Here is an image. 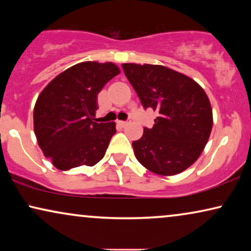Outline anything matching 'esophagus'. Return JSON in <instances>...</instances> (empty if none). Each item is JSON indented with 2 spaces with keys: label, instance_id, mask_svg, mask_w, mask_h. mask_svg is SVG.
Segmentation results:
<instances>
[{
  "label": "esophagus",
  "instance_id": "esophagus-1",
  "mask_svg": "<svg viewBox=\"0 0 251 251\" xmlns=\"http://www.w3.org/2000/svg\"><path fill=\"white\" fill-rule=\"evenodd\" d=\"M118 123H119V125L121 126H128V125H129L130 121H119Z\"/></svg>",
  "mask_w": 251,
  "mask_h": 251
}]
</instances>
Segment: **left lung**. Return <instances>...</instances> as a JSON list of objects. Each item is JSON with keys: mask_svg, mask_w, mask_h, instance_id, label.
Instances as JSON below:
<instances>
[{"mask_svg": "<svg viewBox=\"0 0 251 251\" xmlns=\"http://www.w3.org/2000/svg\"><path fill=\"white\" fill-rule=\"evenodd\" d=\"M144 108L159 112L153 128L132 143L137 160L161 176L186 170L201 155L212 129V109L203 89L186 75L161 65L122 64Z\"/></svg>", "mask_w": 251, "mask_h": 251, "instance_id": "left-lung-1", "label": "left lung"}]
</instances>
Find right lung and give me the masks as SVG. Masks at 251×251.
<instances>
[{
	"label": "right lung",
	"mask_w": 251,
	"mask_h": 251,
	"mask_svg": "<svg viewBox=\"0 0 251 251\" xmlns=\"http://www.w3.org/2000/svg\"><path fill=\"white\" fill-rule=\"evenodd\" d=\"M120 68L113 63L83 61L57 75L34 107V132L44 156L57 169L92 167L105 155L115 122L97 123V96Z\"/></svg>",
	"instance_id": "1"
}]
</instances>
